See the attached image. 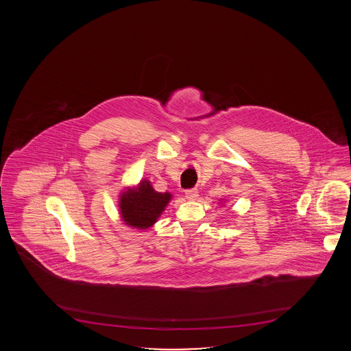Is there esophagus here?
<instances>
[{
  "label": "esophagus",
  "instance_id": "1",
  "mask_svg": "<svg viewBox=\"0 0 351 351\" xmlns=\"http://www.w3.org/2000/svg\"><path fill=\"white\" fill-rule=\"evenodd\" d=\"M185 197L189 201L197 200L199 197V192L196 188H192V189H186L185 191Z\"/></svg>",
  "mask_w": 351,
  "mask_h": 351
}]
</instances>
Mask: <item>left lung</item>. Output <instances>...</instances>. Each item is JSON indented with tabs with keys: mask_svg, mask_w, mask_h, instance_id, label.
<instances>
[{
	"mask_svg": "<svg viewBox=\"0 0 351 351\" xmlns=\"http://www.w3.org/2000/svg\"><path fill=\"white\" fill-rule=\"evenodd\" d=\"M219 202H222V200H219Z\"/></svg>",
	"mask_w": 351,
	"mask_h": 351,
	"instance_id": "left-lung-1",
	"label": "left lung"
}]
</instances>
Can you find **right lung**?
Returning <instances> with one entry per match:
<instances>
[{"label": "right lung", "mask_w": 351, "mask_h": 351, "mask_svg": "<svg viewBox=\"0 0 351 351\" xmlns=\"http://www.w3.org/2000/svg\"><path fill=\"white\" fill-rule=\"evenodd\" d=\"M171 200L169 192H158L150 180L142 179L134 186H125L119 193V217L129 228L147 230L156 223Z\"/></svg>", "instance_id": "add662e5"}]
</instances>
